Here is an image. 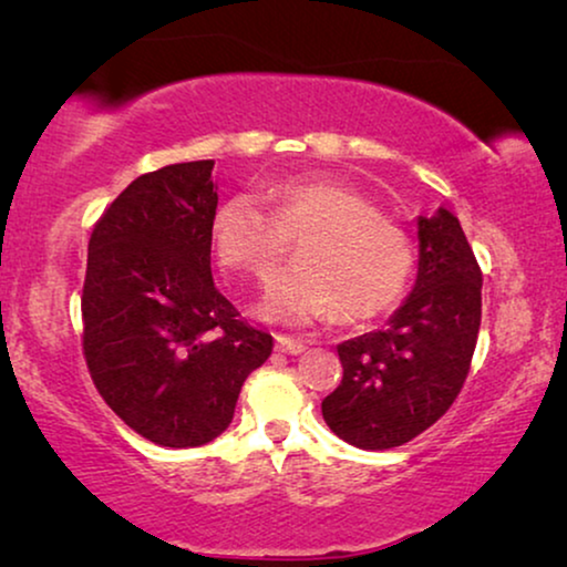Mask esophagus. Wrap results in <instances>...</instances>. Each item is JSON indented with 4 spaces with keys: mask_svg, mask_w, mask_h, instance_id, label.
<instances>
[{
    "mask_svg": "<svg viewBox=\"0 0 567 567\" xmlns=\"http://www.w3.org/2000/svg\"><path fill=\"white\" fill-rule=\"evenodd\" d=\"M307 343L305 340H297V338H289V336H276V351L278 353H286V355H299L305 351Z\"/></svg>",
    "mask_w": 567,
    "mask_h": 567,
    "instance_id": "1",
    "label": "esophagus"
}]
</instances>
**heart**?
<instances>
[{"mask_svg": "<svg viewBox=\"0 0 567 567\" xmlns=\"http://www.w3.org/2000/svg\"><path fill=\"white\" fill-rule=\"evenodd\" d=\"M274 214L250 193L214 212L212 243L224 274L268 284L299 243V266L260 301V317L301 324L336 315L359 322L398 305L415 268L405 229L379 216L359 193L324 177H293L268 188Z\"/></svg>", "mask_w": 567, "mask_h": 567, "instance_id": "1", "label": "heart"}]
</instances>
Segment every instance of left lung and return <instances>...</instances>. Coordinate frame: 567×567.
I'll use <instances>...</instances> for the list:
<instances>
[{"label": "left lung", "instance_id": "obj_1", "mask_svg": "<svg viewBox=\"0 0 567 567\" xmlns=\"http://www.w3.org/2000/svg\"><path fill=\"white\" fill-rule=\"evenodd\" d=\"M413 293L384 330L338 346L343 382L322 400L330 431L359 449L402 446L452 408L470 374L483 270L452 212L417 216Z\"/></svg>", "mask_w": 567, "mask_h": 567}]
</instances>
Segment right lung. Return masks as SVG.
<instances>
[{"label": "right lung", "instance_id": "right-lung-1", "mask_svg": "<svg viewBox=\"0 0 567 567\" xmlns=\"http://www.w3.org/2000/svg\"><path fill=\"white\" fill-rule=\"evenodd\" d=\"M214 159L136 177L100 216L87 247L82 348L107 408L159 446L227 431L250 371L274 351L212 276Z\"/></svg>", "mask_w": 567, "mask_h": 567}]
</instances>
